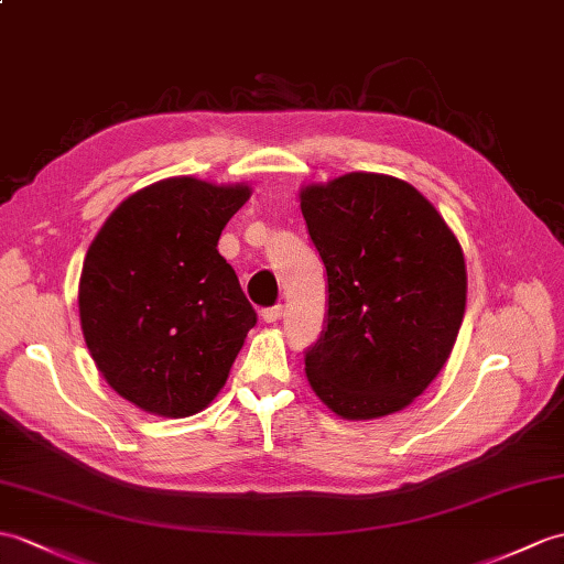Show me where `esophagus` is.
<instances>
[{"instance_id": "obj_1", "label": "esophagus", "mask_w": 564, "mask_h": 564, "mask_svg": "<svg viewBox=\"0 0 564 564\" xmlns=\"http://www.w3.org/2000/svg\"><path fill=\"white\" fill-rule=\"evenodd\" d=\"M281 317H283V307L281 305H273V307L261 310V319H264L267 324H276Z\"/></svg>"}]
</instances>
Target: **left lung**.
<instances>
[{
    "label": "left lung",
    "instance_id": "8db88e82",
    "mask_svg": "<svg viewBox=\"0 0 564 564\" xmlns=\"http://www.w3.org/2000/svg\"><path fill=\"white\" fill-rule=\"evenodd\" d=\"M329 310L305 375L326 409L375 421L411 405L449 360L466 312L462 245L409 182L348 173L300 189Z\"/></svg>",
    "mask_w": 564,
    "mask_h": 564
}]
</instances>
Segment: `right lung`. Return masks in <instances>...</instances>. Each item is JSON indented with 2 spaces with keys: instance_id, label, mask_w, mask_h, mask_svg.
I'll return each instance as SVG.
<instances>
[{
  "instance_id": "right-lung-1",
  "label": "right lung",
  "mask_w": 564,
  "mask_h": 564,
  "mask_svg": "<svg viewBox=\"0 0 564 564\" xmlns=\"http://www.w3.org/2000/svg\"><path fill=\"white\" fill-rule=\"evenodd\" d=\"M250 194L167 177L129 194L90 242L82 332L105 382L137 409L187 417L226 384L257 312L216 247Z\"/></svg>"
}]
</instances>
